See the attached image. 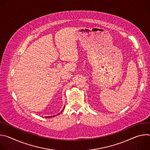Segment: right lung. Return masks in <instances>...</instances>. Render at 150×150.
Returning a JSON list of instances; mask_svg holds the SVG:
<instances>
[{
	"label": "right lung",
	"instance_id": "1",
	"mask_svg": "<svg viewBox=\"0 0 150 150\" xmlns=\"http://www.w3.org/2000/svg\"><path fill=\"white\" fill-rule=\"evenodd\" d=\"M64 109H65V106H64V108H63V109L62 110V112H63V110H64ZM59 114H60V113L57 114V115H59ZM55 116H56V115H54V116H48V117H54Z\"/></svg>",
	"mask_w": 150,
	"mask_h": 150
}]
</instances>
